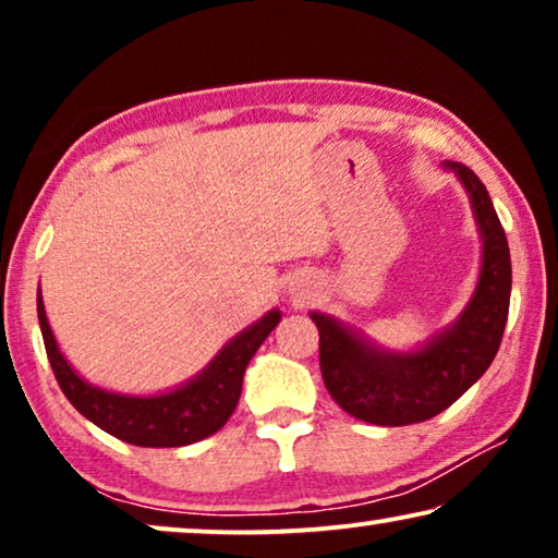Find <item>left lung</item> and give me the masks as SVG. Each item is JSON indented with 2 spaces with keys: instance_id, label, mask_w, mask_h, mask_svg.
Listing matches in <instances>:
<instances>
[{
  "instance_id": "left-lung-1",
  "label": "left lung",
  "mask_w": 558,
  "mask_h": 558,
  "mask_svg": "<svg viewBox=\"0 0 558 558\" xmlns=\"http://www.w3.org/2000/svg\"><path fill=\"white\" fill-rule=\"evenodd\" d=\"M470 193L483 235L477 289L457 323L414 353H391L335 317L312 312L319 330V371L335 403L350 416L378 426H407L452 407L498 353L510 307V251L490 195L475 172L445 162Z\"/></svg>"
}]
</instances>
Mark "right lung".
I'll return each instance as SVG.
<instances>
[{
	"label": "right lung",
	"instance_id": "1",
	"mask_svg": "<svg viewBox=\"0 0 558 558\" xmlns=\"http://www.w3.org/2000/svg\"><path fill=\"white\" fill-rule=\"evenodd\" d=\"M37 319L45 340V353L65 399L88 422L101 426L111 437L136 447H185L216 434L235 411L246 365L269 332L279 325L281 312L271 310L258 323L246 327L213 357L208 368L190 384L157 396H124L96 388L75 373L45 317L43 296L37 294Z\"/></svg>",
	"mask_w": 558,
	"mask_h": 558
}]
</instances>
